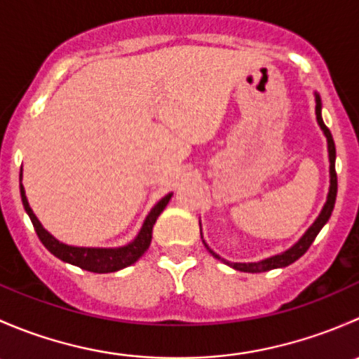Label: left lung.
Returning a JSON list of instances; mask_svg holds the SVG:
<instances>
[{
    "mask_svg": "<svg viewBox=\"0 0 359 359\" xmlns=\"http://www.w3.org/2000/svg\"><path fill=\"white\" fill-rule=\"evenodd\" d=\"M316 119L318 123H320L321 130L325 132V135H327V140H328V154H330V191H328V198H327V203H325L323 210H321L320 217H318L316 220H314L313 226L307 229V233L304 234L302 238H300L299 243H295L290 250H287V252L280 253V255H274L271 257V259H266V260H260V262H250V264H231V262H224L229 264L231 267H234L236 271H243V273H266V271H271V269H276V267H287L290 266V264L295 262L297 259H300V257L304 255V253L309 250L311 245H313V241L316 240L318 233H320L321 229H323L325 224L328 222V219H330L332 212H334V206H335V198H337V172H335V142H334V137H332L330 130L327 128V125L323 123V118H321V100L320 97L316 95ZM208 248V247H206ZM208 252L212 253L215 259H220L217 253H213L212 250L208 248Z\"/></svg>",
    "mask_w": 359,
    "mask_h": 359,
    "instance_id": "1",
    "label": "left lung"
}]
</instances>
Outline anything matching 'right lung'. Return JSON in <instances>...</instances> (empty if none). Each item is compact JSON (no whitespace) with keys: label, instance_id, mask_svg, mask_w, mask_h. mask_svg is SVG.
<instances>
[{"label":"right lung","instance_id":"right-lung-1","mask_svg":"<svg viewBox=\"0 0 359 359\" xmlns=\"http://www.w3.org/2000/svg\"><path fill=\"white\" fill-rule=\"evenodd\" d=\"M20 196H22L24 208L25 212H27L29 219H31L32 226H34V231L36 234H38L39 241L45 245L48 252H52L53 255L59 257L64 262L81 267V269L90 271V273H114V271L123 269V267L132 266V264L137 262V260L144 255V252L149 248L151 238H153L154 222H156L159 213H161L163 210H165V206L168 205L172 194H166L161 201H158V205L154 206V208L151 210L149 215H147L139 236H137L132 243L121 248H79L69 247V245L57 241L48 231L43 229V226L39 224V220L36 219L34 213H32L31 206H29L22 186V168H20Z\"/></svg>","mask_w":359,"mask_h":359}]
</instances>
